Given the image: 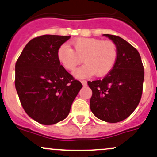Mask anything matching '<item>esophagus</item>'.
Masks as SVG:
<instances>
[{
	"mask_svg": "<svg viewBox=\"0 0 157 157\" xmlns=\"http://www.w3.org/2000/svg\"><path fill=\"white\" fill-rule=\"evenodd\" d=\"M81 82H82V84L83 85V86H86V84H87V82H86V80H82Z\"/></svg>",
	"mask_w": 157,
	"mask_h": 157,
	"instance_id": "1",
	"label": "esophagus"
}]
</instances>
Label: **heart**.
<instances>
[{"label":"heart","mask_w":157,"mask_h":157,"mask_svg":"<svg viewBox=\"0 0 157 157\" xmlns=\"http://www.w3.org/2000/svg\"><path fill=\"white\" fill-rule=\"evenodd\" d=\"M74 50L63 44L58 50V58L68 71H73L82 62L85 65L75 71L77 78L94 75L103 77L110 73L118 59V47L113 41L92 37H79L71 42Z\"/></svg>","instance_id":"obj_1"}]
</instances>
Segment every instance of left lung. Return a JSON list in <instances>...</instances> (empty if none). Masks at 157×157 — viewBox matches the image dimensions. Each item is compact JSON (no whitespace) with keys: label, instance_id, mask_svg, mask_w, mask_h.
<instances>
[{"label":"left lung","instance_id":"obj_1","mask_svg":"<svg viewBox=\"0 0 157 157\" xmlns=\"http://www.w3.org/2000/svg\"><path fill=\"white\" fill-rule=\"evenodd\" d=\"M117 45L118 59L103 79L88 81L92 90L91 111L108 123L125 120L136 108L143 91L144 66L138 50L119 36L104 34Z\"/></svg>","mask_w":157,"mask_h":157}]
</instances>
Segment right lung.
Instances as JSON below:
<instances>
[{
  "label": "right lung",
  "instance_id": "right-lung-1",
  "mask_svg": "<svg viewBox=\"0 0 157 157\" xmlns=\"http://www.w3.org/2000/svg\"><path fill=\"white\" fill-rule=\"evenodd\" d=\"M71 36L42 35L27 43L15 65V87L29 117L44 125L63 120L82 85L60 65L58 50Z\"/></svg>",
  "mask_w": 157,
  "mask_h": 157
}]
</instances>
